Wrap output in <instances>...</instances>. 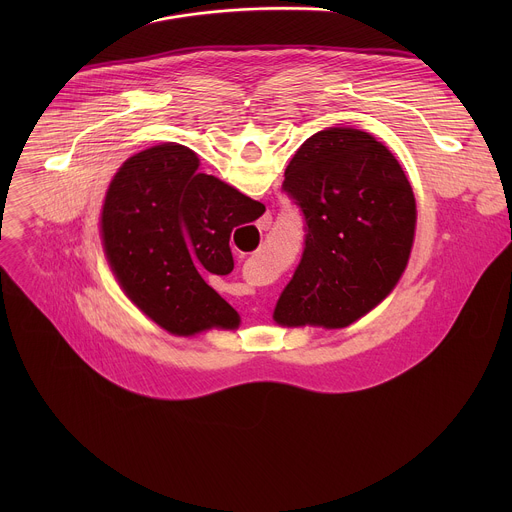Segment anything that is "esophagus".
Listing matches in <instances>:
<instances>
[{
	"instance_id": "obj_1",
	"label": "esophagus",
	"mask_w": 512,
	"mask_h": 512,
	"mask_svg": "<svg viewBox=\"0 0 512 512\" xmlns=\"http://www.w3.org/2000/svg\"><path fill=\"white\" fill-rule=\"evenodd\" d=\"M271 227V218L269 216H263L259 221V231H267Z\"/></svg>"
}]
</instances>
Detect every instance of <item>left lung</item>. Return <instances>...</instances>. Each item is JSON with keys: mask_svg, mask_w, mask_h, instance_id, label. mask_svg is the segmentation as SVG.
I'll return each instance as SVG.
<instances>
[{"mask_svg": "<svg viewBox=\"0 0 512 512\" xmlns=\"http://www.w3.org/2000/svg\"><path fill=\"white\" fill-rule=\"evenodd\" d=\"M281 188L304 214L306 239L273 320L356 322L391 294L409 261L417 212L403 168L367 131L328 127L302 143Z\"/></svg>", "mask_w": 512, "mask_h": 512, "instance_id": "8db88e82", "label": "left lung"}]
</instances>
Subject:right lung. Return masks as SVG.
I'll use <instances>...</instances> for the list:
<instances>
[{
    "instance_id": "1",
    "label": "right lung",
    "mask_w": 512,
    "mask_h": 512,
    "mask_svg": "<svg viewBox=\"0 0 512 512\" xmlns=\"http://www.w3.org/2000/svg\"><path fill=\"white\" fill-rule=\"evenodd\" d=\"M198 164L180 143L139 152L111 180L101 212L105 255L127 298L178 336L239 326L202 275L233 271V229L265 210Z\"/></svg>"
}]
</instances>
